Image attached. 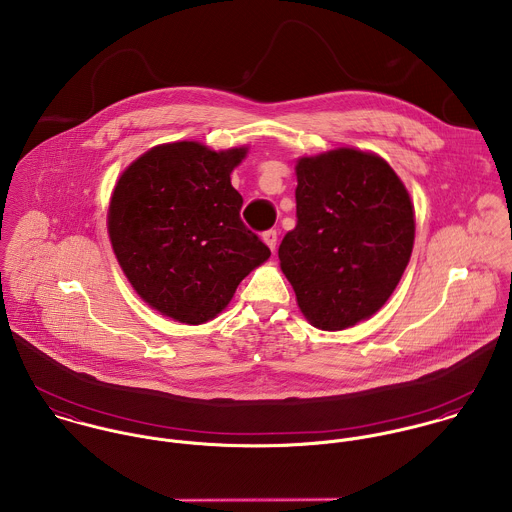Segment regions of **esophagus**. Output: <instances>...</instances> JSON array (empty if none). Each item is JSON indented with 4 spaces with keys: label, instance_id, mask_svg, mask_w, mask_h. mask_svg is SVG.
I'll return each mask as SVG.
<instances>
[{
    "label": "esophagus",
    "instance_id": "obj_1",
    "mask_svg": "<svg viewBox=\"0 0 512 512\" xmlns=\"http://www.w3.org/2000/svg\"><path fill=\"white\" fill-rule=\"evenodd\" d=\"M262 240L268 244V248L274 252L276 250V242H278V232L276 230H266L262 234Z\"/></svg>",
    "mask_w": 512,
    "mask_h": 512
}]
</instances>
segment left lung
I'll return each instance as SVG.
<instances>
[{
  "instance_id": "1",
  "label": "left lung",
  "mask_w": 512,
  "mask_h": 512,
  "mask_svg": "<svg viewBox=\"0 0 512 512\" xmlns=\"http://www.w3.org/2000/svg\"><path fill=\"white\" fill-rule=\"evenodd\" d=\"M296 228L280 248L308 322L336 332L373 316L397 288L413 250L407 188L377 155L336 149L296 165Z\"/></svg>"
}]
</instances>
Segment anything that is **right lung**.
<instances>
[{
    "instance_id": "right-lung-1",
    "label": "right lung",
    "mask_w": 512,
    "mask_h": 512,
    "mask_svg": "<svg viewBox=\"0 0 512 512\" xmlns=\"http://www.w3.org/2000/svg\"><path fill=\"white\" fill-rule=\"evenodd\" d=\"M246 147L210 151L194 141L159 145L121 174L109 204V236L135 292L180 324H204L238 284L270 258L240 218L230 172Z\"/></svg>"
}]
</instances>
